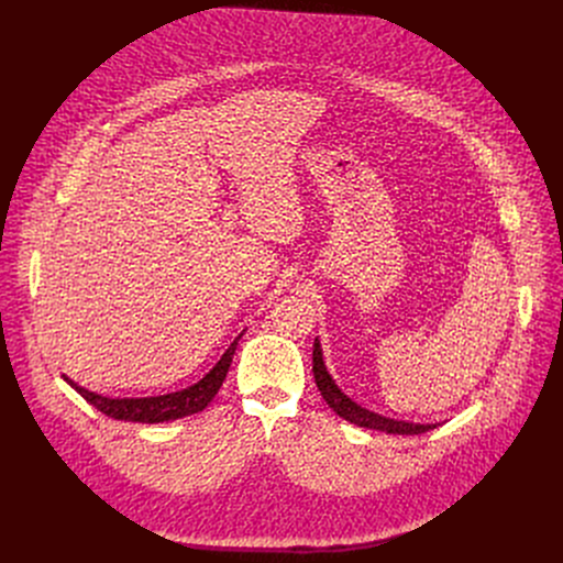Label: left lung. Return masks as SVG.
Wrapping results in <instances>:
<instances>
[{"instance_id":"obj_1","label":"left lung","mask_w":563,"mask_h":563,"mask_svg":"<svg viewBox=\"0 0 563 563\" xmlns=\"http://www.w3.org/2000/svg\"><path fill=\"white\" fill-rule=\"evenodd\" d=\"M313 378L316 385L323 394V398L328 400V406L343 417L345 421L358 426V428H369V430H380L387 434H423L428 430H434L439 423H412V421H400V419H391V417H383L378 412H372L367 408H363L361 404H356L354 398H350L332 378V374L328 372L325 358H323V347H320V341H313Z\"/></svg>"}]
</instances>
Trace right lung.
I'll list each match as a JSON object with an SVG mask.
<instances>
[{
    "label": "right lung",
    "instance_id": "add662e5",
    "mask_svg": "<svg viewBox=\"0 0 563 563\" xmlns=\"http://www.w3.org/2000/svg\"><path fill=\"white\" fill-rule=\"evenodd\" d=\"M243 336V334H240ZM238 339H233V343L227 347V352L220 356V361L194 385L185 387V389H178V391H172V394H159V396H140V398H113V396H102L98 391H91L82 385H77L75 380H70L66 374L64 380L82 396L85 400H89V404L100 410L102 415L111 417V419H118V421H133V423H165V421H176V419H183V417H189V415H196V412H202L209 404L211 398L218 394L227 372H229V365H231V358L235 354V347H238Z\"/></svg>",
    "mask_w": 563,
    "mask_h": 563
}]
</instances>
